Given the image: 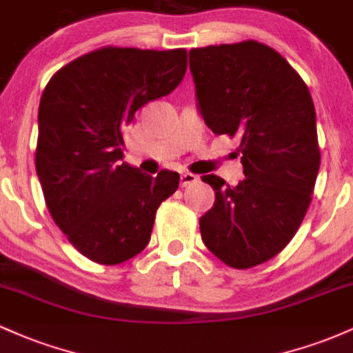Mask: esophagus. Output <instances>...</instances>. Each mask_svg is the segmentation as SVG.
<instances>
[{
  "label": "esophagus",
  "mask_w": 353,
  "mask_h": 353,
  "mask_svg": "<svg viewBox=\"0 0 353 353\" xmlns=\"http://www.w3.org/2000/svg\"><path fill=\"white\" fill-rule=\"evenodd\" d=\"M199 181V177L196 176V174H190V172H182L181 174V184L184 185H190V184H194V182H197Z\"/></svg>",
  "instance_id": "esophagus-1"
}]
</instances>
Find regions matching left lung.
<instances>
[{
  "instance_id": "left-lung-1",
  "label": "left lung",
  "mask_w": 353,
  "mask_h": 353,
  "mask_svg": "<svg viewBox=\"0 0 353 353\" xmlns=\"http://www.w3.org/2000/svg\"><path fill=\"white\" fill-rule=\"evenodd\" d=\"M202 119L214 134L241 137L245 179L225 184L199 219L205 247L234 269L267 262L292 241L320 168L314 101L297 71L257 41L189 51Z\"/></svg>"
}]
</instances>
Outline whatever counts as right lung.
Segmentation results:
<instances>
[{
    "mask_svg": "<svg viewBox=\"0 0 353 353\" xmlns=\"http://www.w3.org/2000/svg\"><path fill=\"white\" fill-rule=\"evenodd\" d=\"M185 68V50L109 46L61 68L44 88L36 172L58 228L98 264L144 250L157 208L179 188L177 172L152 177L123 163V134L137 109L179 86Z\"/></svg>",
    "mask_w": 353,
    "mask_h": 353,
    "instance_id": "obj_1",
    "label": "right lung"
}]
</instances>
